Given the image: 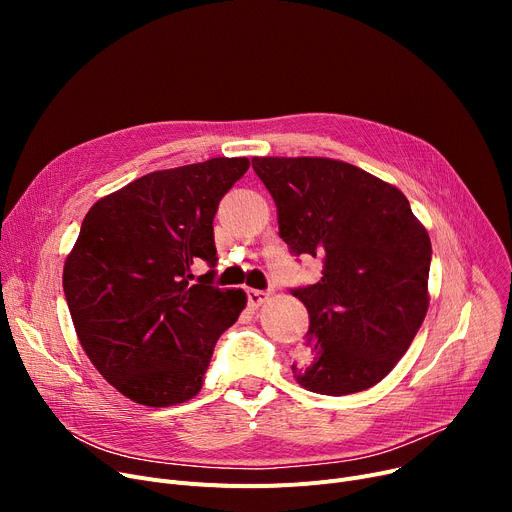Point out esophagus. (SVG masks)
I'll list each match as a JSON object with an SVG mask.
<instances>
[{"label": "esophagus", "instance_id": "34e87169", "mask_svg": "<svg viewBox=\"0 0 512 512\" xmlns=\"http://www.w3.org/2000/svg\"><path fill=\"white\" fill-rule=\"evenodd\" d=\"M267 299H270V294L263 292V290H255V288H247V301L251 307H259L263 305Z\"/></svg>", "mask_w": 512, "mask_h": 512}]
</instances>
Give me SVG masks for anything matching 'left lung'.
Masks as SVG:
<instances>
[{
	"instance_id": "8db88e82",
	"label": "left lung",
	"mask_w": 512,
	"mask_h": 512,
	"mask_svg": "<svg viewBox=\"0 0 512 512\" xmlns=\"http://www.w3.org/2000/svg\"><path fill=\"white\" fill-rule=\"evenodd\" d=\"M294 257L321 259V280L292 288L309 313V351L292 365L317 394L382 382L427 313L432 242L396 186L328 157H253Z\"/></svg>"
}]
</instances>
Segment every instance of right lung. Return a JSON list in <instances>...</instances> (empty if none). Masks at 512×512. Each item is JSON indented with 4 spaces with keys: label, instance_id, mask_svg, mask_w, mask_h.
<instances>
[{
    "label": "right lung",
    "instance_id": "add662e5",
    "mask_svg": "<svg viewBox=\"0 0 512 512\" xmlns=\"http://www.w3.org/2000/svg\"><path fill=\"white\" fill-rule=\"evenodd\" d=\"M247 157L151 172L99 199L64 265L80 346L103 378L145 407L197 396L218 338L247 305L213 286V218ZM212 270L197 281L192 267Z\"/></svg>",
    "mask_w": 512,
    "mask_h": 512
}]
</instances>
